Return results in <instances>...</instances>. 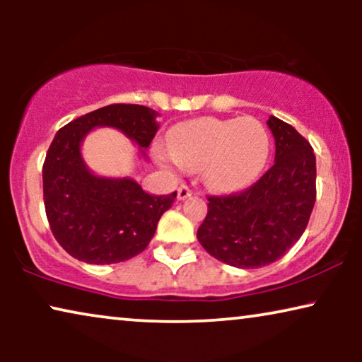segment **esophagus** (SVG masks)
<instances>
[{
	"label": "esophagus",
	"mask_w": 362,
	"mask_h": 362,
	"mask_svg": "<svg viewBox=\"0 0 362 362\" xmlns=\"http://www.w3.org/2000/svg\"><path fill=\"white\" fill-rule=\"evenodd\" d=\"M192 194V191H191V187H187V186H185L182 185L180 189H177V199L180 201H185V199H187V197H189Z\"/></svg>",
	"instance_id": "34e87169"
}]
</instances>
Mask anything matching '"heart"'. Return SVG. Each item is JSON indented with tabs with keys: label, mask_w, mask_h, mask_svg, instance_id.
I'll list each match as a JSON object with an SVG mask.
<instances>
[{
	"label": "heart",
	"mask_w": 362,
	"mask_h": 362,
	"mask_svg": "<svg viewBox=\"0 0 362 362\" xmlns=\"http://www.w3.org/2000/svg\"><path fill=\"white\" fill-rule=\"evenodd\" d=\"M269 153V132L254 117L196 118L171 132V146H155L163 166L175 171L201 168L202 182L217 192H235L254 185Z\"/></svg>",
	"instance_id": "b5f03b06"
}]
</instances>
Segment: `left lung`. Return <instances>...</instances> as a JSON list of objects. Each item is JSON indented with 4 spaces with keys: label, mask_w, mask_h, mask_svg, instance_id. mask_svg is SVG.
<instances>
[{
    "label": "left lung",
    "mask_w": 362,
    "mask_h": 362,
    "mask_svg": "<svg viewBox=\"0 0 362 362\" xmlns=\"http://www.w3.org/2000/svg\"><path fill=\"white\" fill-rule=\"evenodd\" d=\"M275 163L239 194L211 196L197 240L214 259L237 269L279 260L308 226L316 199L313 148L293 127L270 115Z\"/></svg>",
    "instance_id": "1"
}]
</instances>
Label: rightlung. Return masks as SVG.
Listing matches in <instances>:
<instances>
[{
	"instance_id": "add662e5",
	"label": "right lung",
	"mask_w": 362,
	"mask_h": 362,
	"mask_svg": "<svg viewBox=\"0 0 362 362\" xmlns=\"http://www.w3.org/2000/svg\"><path fill=\"white\" fill-rule=\"evenodd\" d=\"M160 113L115 103L76 118L56 133L42 166L44 206L62 249L86 264L108 265L141 254L176 192L151 196L133 177L98 176L86 165L82 143L95 128H115L138 146V158L155 138Z\"/></svg>"
}]
</instances>
